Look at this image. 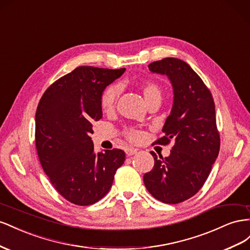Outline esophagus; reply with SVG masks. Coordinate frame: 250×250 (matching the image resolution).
<instances>
[{"mask_svg": "<svg viewBox=\"0 0 250 250\" xmlns=\"http://www.w3.org/2000/svg\"><path fill=\"white\" fill-rule=\"evenodd\" d=\"M125 154H126V156H133L135 154H137V149L127 147V148H125Z\"/></svg>", "mask_w": 250, "mask_h": 250, "instance_id": "esophagus-1", "label": "esophagus"}]
</instances>
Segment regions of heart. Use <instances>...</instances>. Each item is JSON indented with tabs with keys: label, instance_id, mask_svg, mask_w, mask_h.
<instances>
[{
	"label": "heart",
	"instance_id": "1",
	"mask_svg": "<svg viewBox=\"0 0 250 250\" xmlns=\"http://www.w3.org/2000/svg\"><path fill=\"white\" fill-rule=\"evenodd\" d=\"M140 90L146 104H149L153 101H157V99L161 101L162 89L157 83L153 81H147L141 84ZM118 96H119V88L117 85H110V87L106 88L103 92L102 97H101V105L103 110L104 112L113 111L116 105ZM125 135H126V138L133 142L139 141L142 138V133L138 130H129Z\"/></svg>",
	"mask_w": 250,
	"mask_h": 250
}]
</instances>
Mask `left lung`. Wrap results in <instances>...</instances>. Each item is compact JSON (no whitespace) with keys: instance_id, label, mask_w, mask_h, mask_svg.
Segmentation results:
<instances>
[{"instance_id":"obj_1","label":"left lung","mask_w":250,"mask_h":250,"mask_svg":"<svg viewBox=\"0 0 250 250\" xmlns=\"http://www.w3.org/2000/svg\"><path fill=\"white\" fill-rule=\"evenodd\" d=\"M153 73L167 75L173 84L174 103L156 145L174 146L168 157H154L155 165L146 173V189L157 200L177 204L201 189L220 149L215 103L208 88L188 63L166 58L148 65Z\"/></svg>"}]
</instances>
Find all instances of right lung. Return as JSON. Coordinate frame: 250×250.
Instances as JSON below:
<instances>
[{
  "label": "right lung",
  "mask_w": 250,
  "mask_h": 250,
  "mask_svg": "<svg viewBox=\"0 0 250 250\" xmlns=\"http://www.w3.org/2000/svg\"><path fill=\"white\" fill-rule=\"evenodd\" d=\"M123 69L81 66L54 82L35 113V146L41 166L59 194L85 206L108 194L123 149L94 153L92 124L103 117L101 97L125 72Z\"/></svg>",
  "instance_id": "add662e5"
}]
</instances>
